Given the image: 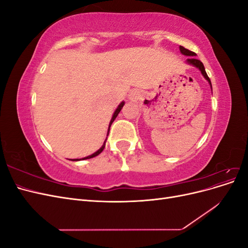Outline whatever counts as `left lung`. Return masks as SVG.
Here are the masks:
<instances>
[{
    "mask_svg": "<svg viewBox=\"0 0 248 248\" xmlns=\"http://www.w3.org/2000/svg\"><path fill=\"white\" fill-rule=\"evenodd\" d=\"M180 50H181V52H182L183 55L189 56V58L187 59V62H188V64H190V65H193V66L198 67V68L201 70L202 76L205 77V78L210 82V85H211V80H210L209 77L207 76V72H206V70H205L204 64H202V63L200 61V60H198L196 57H194V56H197L196 52H193V51H191V50H189V49H187V48H185V47H183V46H180ZM211 88H212V86H211Z\"/></svg>",
    "mask_w": 248,
    "mask_h": 248,
    "instance_id": "left-lung-1",
    "label": "left lung"
}]
</instances>
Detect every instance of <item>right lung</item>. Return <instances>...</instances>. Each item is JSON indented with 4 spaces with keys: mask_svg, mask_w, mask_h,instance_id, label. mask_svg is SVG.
Segmentation results:
<instances>
[{
    "mask_svg": "<svg viewBox=\"0 0 248 248\" xmlns=\"http://www.w3.org/2000/svg\"><path fill=\"white\" fill-rule=\"evenodd\" d=\"M123 106H124V102H122L121 104H120V106L118 107V108L116 109V111L114 112V116H112V118H111V120H110V122H109V127H110V125H111V123L114 122V120L116 119V117L118 116V114L120 112V110L122 109V108H123ZM108 130H109V128H108ZM104 147H106V141H104V144H103V146L98 150V151L97 152H95L94 154H92V155H90V156H88V157H85V158H82V159H89V158H93V157H95V156H97V155H99L102 151H103V149H104ZM72 161H78V160H79V159H71Z\"/></svg>",
    "mask_w": 248,
    "mask_h": 248,
    "instance_id": "right-lung-1",
    "label": "right lung"
}]
</instances>
